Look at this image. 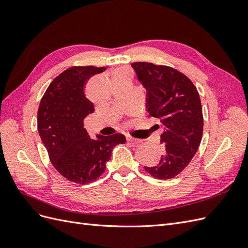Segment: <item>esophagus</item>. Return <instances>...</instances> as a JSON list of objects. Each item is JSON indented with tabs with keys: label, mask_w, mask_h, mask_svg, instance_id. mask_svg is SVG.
<instances>
[{
	"label": "esophagus",
	"mask_w": 248,
	"mask_h": 248,
	"mask_svg": "<svg viewBox=\"0 0 248 248\" xmlns=\"http://www.w3.org/2000/svg\"><path fill=\"white\" fill-rule=\"evenodd\" d=\"M127 140L132 142V144H136V145H138V144H140V140L136 139V138H132L130 136H127Z\"/></svg>",
	"instance_id": "34e87169"
}]
</instances>
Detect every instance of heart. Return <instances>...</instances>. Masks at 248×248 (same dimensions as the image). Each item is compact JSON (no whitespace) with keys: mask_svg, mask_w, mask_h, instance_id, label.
<instances>
[{"mask_svg":"<svg viewBox=\"0 0 248 248\" xmlns=\"http://www.w3.org/2000/svg\"><path fill=\"white\" fill-rule=\"evenodd\" d=\"M126 70H128L127 68H120V69H118L117 71H116V73L117 72H123V71H126Z\"/></svg>","mask_w":248,"mask_h":248,"instance_id":"1","label":"heart"}]
</instances>
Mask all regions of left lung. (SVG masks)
<instances>
[{"label":"left lung","mask_w":248,"mask_h":248,"mask_svg":"<svg viewBox=\"0 0 248 248\" xmlns=\"http://www.w3.org/2000/svg\"><path fill=\"white\" fill-rule=\"evenodd\" d=\"M131 66L147 90L149 116L158 119L163 128L160 161L145 170L157 179L174 178L188 166L201 144L204 119L199 92L185 74L171 67L147 62Z\"/></svg>","instance_id":"1"}]
</instances>
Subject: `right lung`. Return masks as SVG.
Here are the masks:
<instances>
[{
	"mask_svg": "<svg viewBox=\"0 0 248 248\" xmlns=\"http://www.w3.org/2000/svg\"><path fill=\"white\" fill-rule=\"evenodd\" d=\"M106 67L73 66L58 76L46 89L39 104L37 125L54 168L64 178L88 184L106 170L117 145L125 144L121 133L92 140L84 128V119L94 106L84 92L88 79Z\"/></svg>",
	"mask_w": 248,
	"mask_h": 248,
	"instance_id": "right-lung-1",
	"label": "right lung"
}]
</instances>
